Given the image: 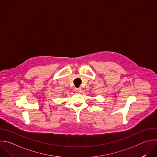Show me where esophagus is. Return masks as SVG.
I'll return each mask as SVG.
<instances>
[{
	"label": "esophagus",
	"mask_w": 157,
	"mask_h": 157,
	"mask_svg": "<svg viewBox=\"0 0 157 157\" xmlns=\"http://www.w3.org/2000/svg\"><path fill=\"white\" fill-rule=\"evenodd\" d=\"M75 92L77 94H79L81 92V89L79 87V88H75Z\"/></svg>",
	"instance_id": "34e87169"
}]
</instances>
